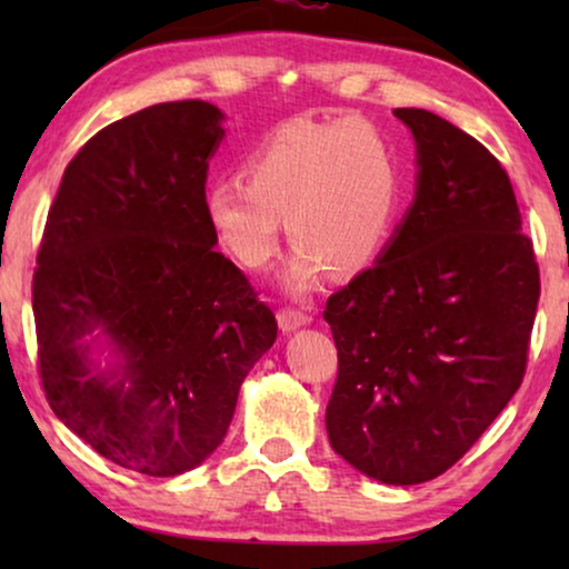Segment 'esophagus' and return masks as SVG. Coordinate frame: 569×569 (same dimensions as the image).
I'll list each match as a JSON object with an SVG mask.
<instances>
[{
  "mask_svg": "<svg viewBox=\"0 0 569 569\" xmlns=\"http://www.w3.org/2000/svg\"><path fill=\"white\" fill-rule=\"evenodd\" d=\"M277 321L282 331H295V329H300V326L310 323V313H306V310H300V308H279Z\"/></svg>",
  "mask_w": 569,
  "mask_h": 569,
  "instance_id": "esophagus-1",
  "label": "esophagus"
}]
</instances>
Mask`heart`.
I'll return each mask as SVG.
<instances>
[{"mask_svg": "<svg viewBox=\"0 0 569 569\" xmlns=\"http://www.w3.org/2000/svg\"><path fill=\"white\" fill-rule=\"evenodd\" d=\"M401 166L383 131L360 119L287 121L248 152L243 173L204 191V217L240 267L267 269L282 220L298 251L287 269L308 290L323 269L352 277L372 267L393 236Z\"/></svg>", "mask_w": 569, "mask_h": 569, "instance_id": "b5f03b06", "label": "heart"}]
</instances>
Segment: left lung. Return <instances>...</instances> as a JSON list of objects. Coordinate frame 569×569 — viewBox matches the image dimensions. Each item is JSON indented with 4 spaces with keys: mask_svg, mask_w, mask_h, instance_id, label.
Segmentation results:
<instances>
[{
    "mask_svg": "<svg viewBox=\"0 0 569 569\" xmlns=\"http://www.w3.org/2000/svg\"><path fill=\"white\" fill-rule=\"evenodd\" d=\"M419 181L378 263L326 300L339 372L331 448L386 485L461 461L526 376L541 279L500 160L422 108H396Z\"/></svg>",
    "mask_w": 569,
    "mask_h": 569,
    "instance_id": "obj_1",
    "label": "left lung"
}]
</instances>
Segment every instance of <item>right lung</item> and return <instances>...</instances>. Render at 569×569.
Segmentation results:
<instances>
[{"label": "right lung", "instance_id": "add662e5", "mask_svg": "<svg viewBox=\"0 0 569 569\" xmlns=\"http://www.w3.org/2000/svg\"><path fill=\"white\" fill-rule=\"evenodd\" d=\"M222 113L158 103L113 121L69 160L33 271L38 376L49 407L92 450L147 477L199 466L238 391L274 345L277 318L220 251L204 217ZM124 355L114 383L81 337Z\"/></svg>", "mask_w": 569, "mask_h": 569}]
</instances>
